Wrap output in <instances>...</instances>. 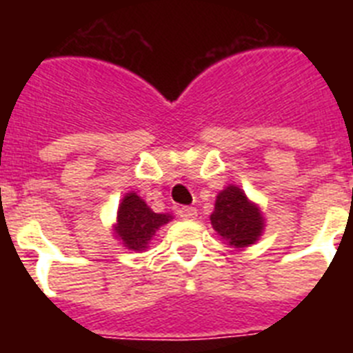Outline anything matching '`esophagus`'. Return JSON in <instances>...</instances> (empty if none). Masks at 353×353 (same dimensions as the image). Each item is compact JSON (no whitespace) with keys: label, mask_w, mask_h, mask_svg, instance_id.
Masks as SVG:
<instances>
[{"label":"esophagus","mask_w":353,"mask_h":353,"mask_svg":"<svg viewBox=\"0 0 353 353\" xmlns=\"http://www.w3.org/2000/svg\"><path fill=\"white\" fill-rule=\"evenodd\" d=\"M179 215L182 219H194L196 215H198V210L194 207H182L179 210Z\"/></svg>","instance_id":"34e87169"}]
</instances>
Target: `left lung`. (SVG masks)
<instances>
[{"mask_svg":"<svg viewBox=\"0 0 353 353\" xmlns=\"http://www.w3.org/2000/svg\"><path fill=\"white\" fill-rule=\"evenodd\" d=\"M212 226L230 245L248 248L254 244L263 230V217L239 187L230 185L215 199L210 215Z\"/></svg>","mask_w":353,"mask_h":353,"instance_id":"1","label":"left lung"}]
</instances>
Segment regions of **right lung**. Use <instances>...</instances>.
<instances>
[{
    "mask_svg": "<svg viewBox=\"0 0 353 353\" xmlns=\"http://www.w3.org/2000/svg\"><path fill=\"white\" fill-rule=\"evenodd\" d=\"M170 219L171 215L155 214L146 207L145 201L136 192H130L123 198L118 208L117 236L129 249L141 251L159 228Z\"/></svg>",
    "mask_w": 353,
    "mask_h": 353,
    "instance_id": "add662e5",
    "label": "right lung"
}]
</instances>
